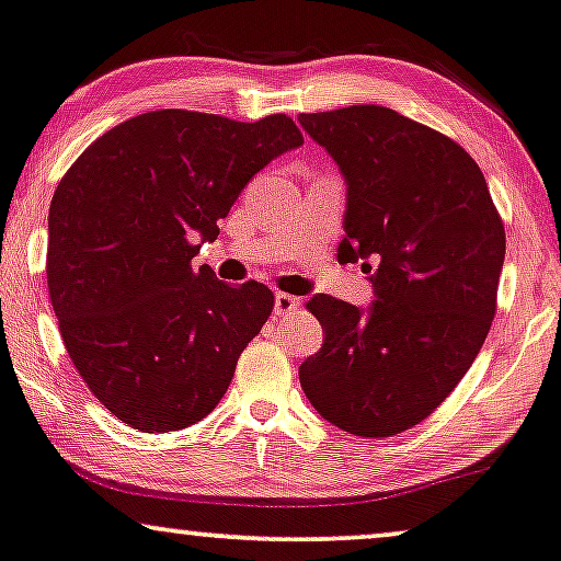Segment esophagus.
<instances>
[{
  "mask_svg": "<svg viewBox=\"0 0 561 561\" xmlns=\"http://www.w3.org/2000/svg\"><path fill=\"white\" fill-rule=\"evenodd\" d=\"M300 297H293L287 293H276L274 297V313L276 316H289V313H297L300 310Z\"/></svg>",
  "mask_w": 561,
  "mask_h": 561,
  "instance_id": "esophagus-1",
  "label": "esophagus"
}]
</instances>
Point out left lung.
Wrapping results in <instances>:
<instances>
[{
  "label": "left lung",
  "mask_w": 561,
  "mask_h": 561,
  "mask_svg": "<svg viewBox=\"0 0 561 561\" xmlns=\"http://www.w3.org/2000/svg\"><path fill=\"white\" fill-rule=\"evenodd\" d=\"M300 126L346 181L339 261L375 287L367 310L310 297L323 346L300 386L333 427L391 437L448 399L484 344L505 228L463 147L382 105L300 113Z\"/></svg>",
  "instance_id": "obj_1"
}]
</instances>
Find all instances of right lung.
<instances>
[{
  "mask_svg": "<svg viewBox=\"0 0 561 561\" xmlns=\"http://www.w3.org/2000/svg\"><path fill=\"white\" fill-rule=\"evenodd\" d=\"M300 145L285 113L243 124L165 108L113 126L59 181L48 295L82 380L129 427L183 430L228 391L274 295L191 259L248 181Z\"/></svg>",
  "mask_w": 561,
  "mask_h": 561,
  "instance_id": "obj_1",
  "label": "right lung"
}]
</instances>
